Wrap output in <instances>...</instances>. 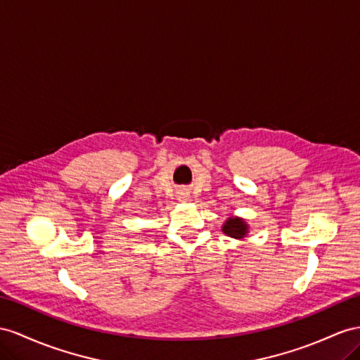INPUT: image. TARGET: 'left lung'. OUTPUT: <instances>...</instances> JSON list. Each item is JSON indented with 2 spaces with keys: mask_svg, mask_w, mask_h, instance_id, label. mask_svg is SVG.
I'll return each instance as SVG.
<instances>
[{
  "mask_svg": "<svg viewBox=\"0 0 360 360\" xmlns=\"http://www.w3.org/2000/svg\"><path fill=\"white\" fill-rule=\"evenodd\" d=\"M222 231H224L226 236H229V237L242 238V237H245V234L248 233V226H246V224L243 222V219L229 217V219L226 220V222H225V225H224V228H222Z\"/></svg>",
  "mask_w": 360,
  "mask_h": 360,
  "instance_id": "8db88e82",
  "label": "left lung"
}]
</instances>
